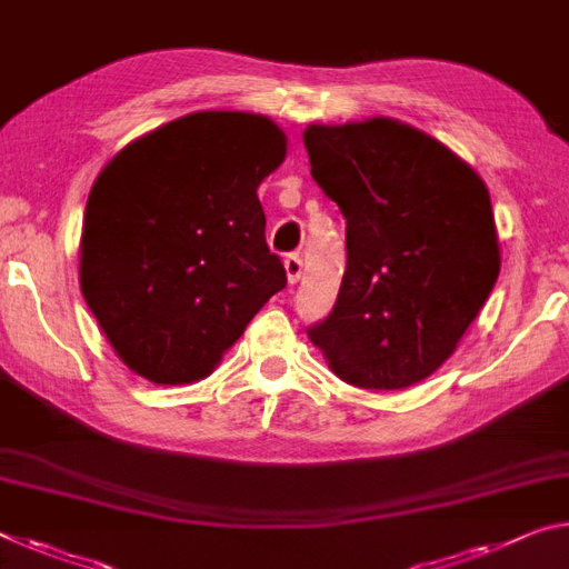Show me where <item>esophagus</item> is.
Returning <instances> with one entry per match:
<instances>
[{
  "mask_svg": "<svg viewBox=\"0 0 569 569\" xmlns=\"http://www.w3.org/2000/svg\"><path fill=\"white\" fill-rule=\"evenodd\" d=\"M283 266H286V276H288V281H291V283L299 281L301 273H303V260H301L299 252H291V256H286Z\"/></svg>",
  "mask_w": 569,
  "mask_h": 569,
  "instance_id": "esophagus-1",
  "label": "esophagus"
}]
</instances>
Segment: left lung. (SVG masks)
<instances>
[{"mask_svg": "<svg viewBox=\"0 0 569 569\" xmlns=\"http://www.w3.org/2000/svg\"><path fill=\"white\" fill-rule=\"evenodd\" d=\"M311 177L347 220V270L309 337L333 375L402 390L453 355L501 256L489 189L443 143L372 119L303 131Z\"/></svg>", "mask_w": 569, "mask_h": 569, "instance_id": "obj_1", "label": "left lung"}]
</instances>
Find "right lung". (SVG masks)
Here are the masks:
<instances>
[{"label":"right lung","mask_w":569,"mask_h":569,"mask_svg":"<svg viewBox=\"0 0 569 569\" xmlns=\"http://www.w3.org/2000/svg\"><path fill=\"white\" fill-rule=\"evenodd\" d=\"M283 157V131L263 116L200 111L129 143L98 174L80 288L133 372L202 380L286 288L258 200Z\"/></svg>","instance_id":"1"}]
</instances>
